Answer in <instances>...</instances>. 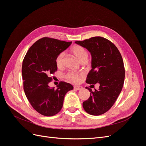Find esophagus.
Wrapping results in <instances>:
<instances>
[{"label":"esophagus","instance_id":"obj_1","mask_svg":"<svg viewBox=\"0 0 146 146\" xmlns=\"http://www.w3.org/2000/svg\"><path fill=\"white\" fill-rule=\"evenodd\" d=\"M74 90H80L82 89V87L80 86H75L74 87Z\"/></svg>","mask_w":146,"mask_h":146}]
</instances>
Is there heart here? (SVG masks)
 Instances as JSON below:
<instances>
[{
    "mask_svg": "<svg viewBox=\"0 0 146 146\" xmlns=\"http://www.w3.org/2000/svg\"><path fill=\"white\" fill-rule=\"evenodd\" d=\"M70 51H71L72 54L76 57V58L80 61V62L84 60H87L88 58L87 51L80 46H78V45L74 46L71 48V49H70ZM64 56V52H61L60 54L57 56L55 62H56V66H58V67L60 68L62 66ZM66 77L70 81L75 82V83H77L79 82V80H80L81 75L74 72H70L67 74Z\"/></svg>",
    "mask_w": 146,
    "mask_h": 146,
    "instance_id": "b5f03b06",
    "label": "heart"
}]
</instances>
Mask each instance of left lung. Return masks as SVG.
Returning <instances> with one entry per match:
<instances>
[{
    "instance_id": "1",
    "label": "left lung",
    "mask_w": 146,
    "mask_h": 146,
    "mask_svg": "<svg viewBox=\"0 0 146 146\" xmlns=\"http://www.w3.org/2000/svg\"><path fill=\"white\" fill-rule=\"evenodd\" d=\"M75 42L91 55L92 69L86 82L100 85L99 89L94 92L86 88L91 92L90 97L83 102V107L92 115H100L111 108L122 91L125 78L122 56L114 44L100 36Z\"/></svg>"
}]
</instances>
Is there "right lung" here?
Instances as JSON below:
<instances>
[{"label":"right lung","mask_w":146,"mask_h":146,"mask_svg":"<svg viewBox=\"0 0 146 146\" xmlns=\"http://www.w3.org/2000/svg\"><path fill=\"white\" fill-rule=\"evenodd\" d=\"M71 43L42 38L30 47L24 58L22 76L25 96L33 108L44 116L58 113L62 108L66 94L74 88L64 82H61L56 90L48 86L52 80L48 76L57 70V56Z\"/></svg>","instance_id":"right-lung-1"}]
</instances>
